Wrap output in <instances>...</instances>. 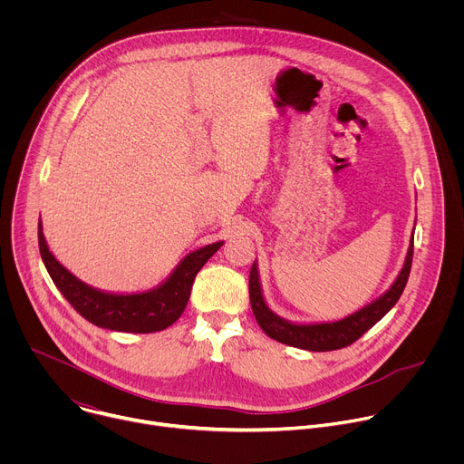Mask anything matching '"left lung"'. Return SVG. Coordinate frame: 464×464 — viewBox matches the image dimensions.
<instances>
[{
    "label": "left lung",
    "instance_id": "8db88e82",
    "mask_svg": "<svg viewBox=\"0 0 464 464\" xmlns=\"http://www.w3.org/2000/svg\"><path fill=\"white\" fill-rule=\"evenodd\" d=\"M413 262V244L408 249V256L404 262V268L401 276L396 277L394 285L374 303L362 308L360 312L336 321V323H321V324H294L281 317H277L262 299L260 285H258V274L256 266L253 264L249 272V303L251 310L255 314V319L258 326L264 330V334H268L272 340L312 351V353H324V351H336L349 347L356 340H360L369 328H372L394 304L401 299L408 277L411 272Z\"/></svg>",
    "mask_w": 464,
    "mask_h": 464
}]
</instances>
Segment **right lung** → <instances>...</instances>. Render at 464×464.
<instances>
[{
	"instance_id": "add662e5",
	"label": "right lung",
	"mask_w": 464,
	"mask_h": 464,
	"mask_svg": "<svg viewBox=\"0 0 464 464\" xmlns=\"http://www.w3.org/2000/svg\"><path fill=\"white\" fill-rule=\"evenodd\" d=\"M38 246L53 283L82 317L97 326L117 330V333L147 334L170 326L183 314L196 274L220 249L222 242H215L187 255L167 283L158 290L131 295L104 294L73 277L51 255L42 233V224H38Z\"/></svg>"
}]
</instances>
